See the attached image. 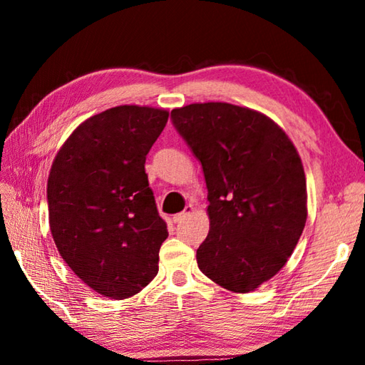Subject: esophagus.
Returning a JSON list of instances; mask_svg holds the SVG:
<instances>
[{
  "mask_svg": "<svg viewBox=\"0 0 365 365\" xmlns=\"http://www.w3.org/2000/svg\"><path fill=\"white\" fill-rule=\"evenodd\" d=\"M191 212H193V206H191V205L185 206V209H183L182 212H178V214L174 215V222H175V224H178V222H182V220L187 219Z\"/></svg>",
  "mask_w": 365,
  "mask_h": 365,
  "instance_id": "esophagus-1",
  "label": "esophagus"
}]
</instances>
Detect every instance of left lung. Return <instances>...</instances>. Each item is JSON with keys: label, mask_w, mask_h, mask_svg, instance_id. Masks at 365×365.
Returning a JSON list of instances; mask_svg holds the SVG:
<instances>
[{"label": "left lung", "mask_w": 365, "mask_h": 365, "mask_svg": "<svg viewBox=\"0 0 365 365\" xmlns=\"http://www.w3.org/2000/svg\"><path fill=\"white\" fill-rule=\"evenodd\" d=\"M170 119L206 178L211 228L197 267L225 289L252 292L285 265L306 225L299 154L274 120L248 108L197 103Z\"/></svg>", "instance_id": "left-lung-1"}]
</instances>
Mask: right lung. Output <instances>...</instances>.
I'll return each instance as SVG.
<instances>
[{"mask_svg": "<svg viewBox=\"0 0 365 365\" xmlns=\"http://www.w3.org/2000/svg\"><path fill=\"white\" fill-rule=\"evenodd\" d=\"M169 113L117 106L72 132L53 160L46 197L61 257L106 298L137 294L158 274L168 238L145 172Z\"/></svg>", "mask_w": 365, "mask_h": 365, "instance_id": "add662e5", "label": "right lung"}]
</instances>
